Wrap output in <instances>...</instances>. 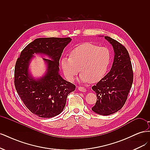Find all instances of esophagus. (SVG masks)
<instances>
[{
	"mask_svg": "<svg viewBox=\"0 0 150 150\" xmlns=\"http://www.w3.org/2000/svg\"><path fill=\"white\" fill-rule=\"evenodd\" d=\"M78 90L80 91H82V92H86V89L83 88V87H81V86H79V87H78Z\"/></svg>",
	"mask_w": 150,
	"mask_h": 150,
	"instance_id": "esophagus-1",
	"label": "esophagus"
}]
</instances>
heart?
Wrapping results in <instances>:
<instances>
[{
	"instance_id": "1",
	"label": "heart",
	"mask_w": 150,
	"mask_h": 150,
	"mask_svg": "<svg viewBox=\"0 0 150 150\" xmlns=\"http://www.w3.org/2000/svg\"><path fill=\"white\" fill-rule=\"evenodd\" d=\"M110 61L111 54L107 48L85 43L72 49L69 57H62L61 66L69 81H73L81 71L82 82L96 83L106 74Z\"/></svg>"
}]
</instances>
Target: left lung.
Listing matches in <instances>:
<instances>
[{"mask_svg": "<svg viewBox=\"0 0 150 150\" xmlns=\"http://www.w3.org/2000/svg\"><path fill=\"white\" fill-rule=\"evenodd\" d=\"M112 45L115 58L110 71L92 87L98 99L92 110L101 115H110L124 106L133 81V71L126 47L108 36L104 37Z\"/></svg>", "mask_w": 150, "mask_h": 150, "instance_id": "left-lung-1", "label": "left lung"}]
</instances>
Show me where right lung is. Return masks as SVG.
Returning a JSON list of instances; mask_svg holds the SVG:
<instances>
[{
	"mask_svg": "<svg viewBox=\"0 0 150 150\" xmlns=\"http://www.w3.org/2000/svg\"><path fill=\"white\" fill-rule=\"evenodd\" d=\"M70 38H38L29 43L17 59L14 70V84L25 106L33 114L41 117H52L64 110L67 95L76 86L63 79L59 74V59ZM40 53L51 59L47 72L42 78L35 80L28 73V64L34 53Z\"/></svg>",
	"mask_w": 150,
	"mask_h": 150,
	"instance_id": "right-lung-1",
	"label": "right lung"
}]
</instances>
